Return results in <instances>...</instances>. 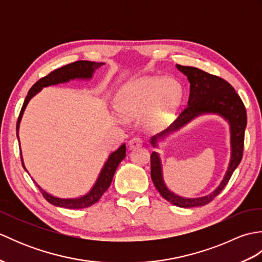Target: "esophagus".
<instances>
[{
    "mask_svg": "<svg viewBox=\"0 0 262 262\" xmlns=\"http://www.w3.org/2000/svg\"><path fill=\"white\" fill-rule=\"evenodd\" d=\"M142 145H143V141L140 137H134V138H132L129 142H128V147H129V149L140 147Z\"/></svg>",
    "mask_w": 262,
    "mask_h": 262,
    "instance_id": "obj_1",
    "label": "esophagus"
}]
</instances>
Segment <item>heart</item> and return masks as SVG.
<instances>
[{"label":"heart","mask_w":262,"mask_h":262,"mask_svg":"<svg viewBox=\"0 0 262 262\" xmlns=\"http://www.w3.org/2000/svg\"><path fill=\"white\" fill-rule=\"evenodd\" d=\"M182 97V86L174 77L143 76L121 85L115 94L114 105L125 119L146 113V124L158 127L179 107Z\"/></svg>","instance_id":"heart-1"}]
</instances>
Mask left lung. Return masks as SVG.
I'll return each mask as SVG.
<instances>
[{
  "label": "left lung",
  "mask_w": 262,
  "mask_h": 262,
  "mask_svg": "<svg viewBox=\"0 0 262 262\" xmlns=\"http://www.w3.org/2000/svg\"><path fill=\"white\" fill-rule=\"evenodd\" d=\"M176 68L187 76L190 83L188 104L176 121H173V124L151 138L149 141L151 145L159 148L160 143L164 142L173 133L179 132L181 128L204 115L220 116L230 127L231 157L226 172L220 185L210 193L203 197L188 198L171 191L164 181L162 160L160 154L158 152L151 154V178L161 196L178 207L190 208L204 206L211 202L223 190L233 172L240 164L243 154L244 132L247 127V111L241 98L229 82L191 66L176 65Z\"/></svg>",
  "instance_id": "1"
}]
</instances>
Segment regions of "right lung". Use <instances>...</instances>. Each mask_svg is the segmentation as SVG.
Listing matches in <instances>:
<instances>
[{
    "label": "right lung",
    "instance_id": "right-lung-1",
    "mask_svg": "<svg viewBox=\"0 0 262 262\" xmlns=\"http://www.w3.org/2000/svg\"><path fill=\"white\" fill-rule=\"evenodd\" d=\"M104 63H98V62H90V60H79V62L72 63L66 66H63L58 70H55L52 72L51 74L47 76L42 77V79L36 82L35 84L31 86V89L28 92V96L26 97V100L22 105L18 121H16V137H18V141L20 142L19 138V129H20V122L22 119V116L25 114V110L27 108L28 103H29L30 100L36 96L37 93L40 92L43 88L52 86V85H57L62 84V83H69L70 81L73 80H79V81H90L93 74L96 73L98 69L101 68ZM20 155H21V162L24 169L28 172L26 169V165L24 163V158H22L21 153V146H20ZM126 157V145L125 144H121V145L116 149L115 152L110 153L109 157L105 161L102 169L100 170V173L97 178L94 185L91 187L90 190H89L85 194H82L80 197L75 198H59L56 196H53L52 193L47 192L45 189H42L38 183L33 180L38 187L39 190L42 193V196L45 197L49 203L54 206H57V207H63V208H69V209H81L85 208L96 204L98 200L101 198L103 192L107 190L110 187L111 181H113V178L115 172L117 170V166L119 165L122 160ZM29 173V172H28ZM30 176V174H29Z\"/></svg>",
    "mask_w": 262,
    "mask_h": 262
}]
</instances>
